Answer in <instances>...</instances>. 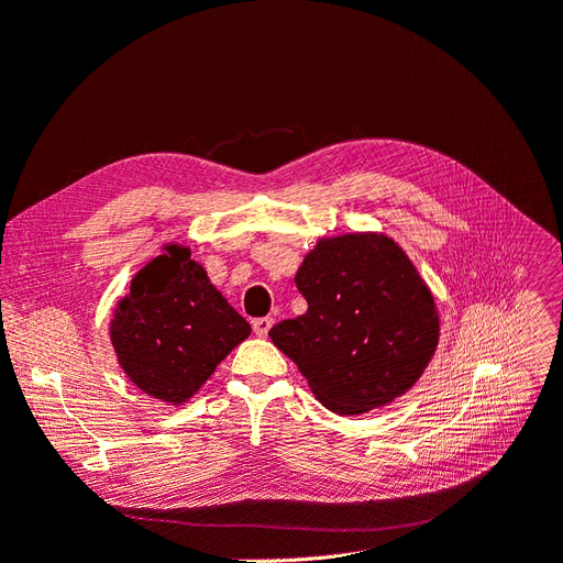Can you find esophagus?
Here are the masks:
<instances>
[{
    "mask_svg": "<svg viewBox=\"0 0 563 563\" xmlns=\"http://www.w3.org/2000/svg\"><path fill=\"white\" fill-rule=\"evenodd\" d=\"M271 324H274V320H271V318H255V320H253L255 334H257V336H266V334H268V329H271Z\"/></svg>",
    "mask_w": 563,
    "mask_h": 563,
    "instance_id": "esophagus-1",
    "label": "esophagus"
}]
</instances>
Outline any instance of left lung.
I'll use <instances>...</instances> for the list:
<instances>
[{
	"label": "left lung",
	"mask_w": 563,
	"mask_h": 563,
	"mask_svg": "<svg viewBox=\"0 0 563 563\" xmlns=\"http://www.w3.org/2000/svg\"><path fill=\"white\" fill-rule=\"evenodd\" d=\"M295 283L308 310L268 336L324 408L362 415L418 383L441 324L427 283L389 236L320 239Z\"/></svg>",
	"instance_id": "left-lung-1"
}]
</instances>
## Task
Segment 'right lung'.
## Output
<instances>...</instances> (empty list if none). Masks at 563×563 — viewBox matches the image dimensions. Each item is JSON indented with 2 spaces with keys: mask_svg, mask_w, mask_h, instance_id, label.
<instances>
[{
  "mask_svg": "<svg viewBox=\"0 0 563 563\" xmlns=\"http://www.w3.org/2000/svg\"><path fill=\"white\" fill-rule=\"evenodd\" d=\"M250 324L192 260L190 247L164 245L120 299L111 343L130 380L166 404H185L213 376Z\"/></svg>",
  "mask_w": 563,
  "mask_h": 563,
  "instance_id": "add662e5",
  "label": "right lung"
}]
</instances>
